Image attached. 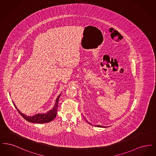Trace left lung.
Wrapping results in <instances>:
<instances>
[{"instance_id": "8db88e82", "label": "left lung", "mask_w": 156, "mask_h": 156, "mask_svg": "<svg viewBox=\"0 0 156 156\" xmlns=\"http://www.w3.org/2000/svg\"><path fill=\"white\" fill-rule=\"evenodd\" d=\"M84 119H85V121H86V122H88V123H89V124H90V123H89V122H88V120H87V119H86V118H84ZM97 126V127H104V126H101V125H97V126Z\"/></svg>"}]
</instances>
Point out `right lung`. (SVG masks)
<instances>
[{"mask_svg":"<svg viewBox=\"0 0 156 156\" xmlns=\"http://www.w3.org/2000/svg\"><path fill=\"white\" fill-rule=\"evenodd\" d=\"M61 94H59V96L56 99V102L55 103V105L54 106L52 109L50 111L47 112L45 113H38L35 115L34 116H27L20 111L17 108L15 104L13 103V105L15 106L16 109L17 111L20 113V115L22 116L23 118L24 119H26L27 121L31 122V123H45L50 122L52 121L53 119L55 118L57 116V110H58V100H59V97Z\"/></svg>","mask_w":156,"mask_h":156,"instance_id":"obj_1","label":"right lung"}]
</instances>
